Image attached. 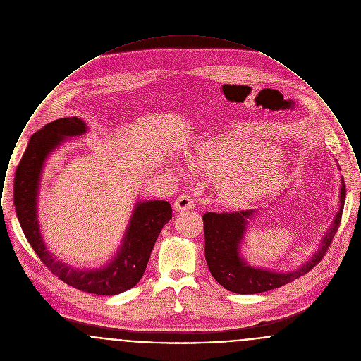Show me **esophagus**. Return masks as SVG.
Instances as JSON below:
<instances>
[{"instance_id": "esophagus-1", "label": "esophagus", "mask_w": 361, "mask_h": 361, "mask_svg": "<svg viewBox=\"0 0 361 361\" xmlns=\"http://www.w3.org/2000/svg\"><path fill=\"white\" fill-rule=\"evenodd\" d=\"M173 207H175V209H176L178 212L192 209V208H194V201H192V195H189V194H182V195H179V197L176 198Z\"/></svg>"}]
</instances>
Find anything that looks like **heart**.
<instances>
[{
	"mask_svg": "<svg viewBox=\"0 0 361 361\" xmlns=\"http://www.w3.org/2000/svg\"><path fill=\"white\" fill-rule=\"evenodd\" d=\"M272 152L267 145L240 135L205 140L188 156L189 163L208 172H223L217 189L228 205L253 201L271 189L282 175L274 157L262 163Z\"/></svg>",
	"mask_w": 361,
	"mask_h": 361,
	"instance_id": "obj_1",
	"label": "heart"
}]
</instances>
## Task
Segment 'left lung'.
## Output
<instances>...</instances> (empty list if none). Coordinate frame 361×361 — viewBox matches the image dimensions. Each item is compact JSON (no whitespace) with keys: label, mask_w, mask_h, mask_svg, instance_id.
Masks as SVG:
<instances>
[{"label":"left lung","mask_w":361,"mask_h":361,"mask_svg":"<svg viewBox=\"0 0 361 361\" xmlns=\"http://www.w3.org/2000/svg\"><path fill=\"white\" fill-rule=\"evenodd\" d=\"M345 195L346 189L342 179L339 211L330 230L320 242V246L312 255V257L297 269L288 272H274L269 269L256 268L247 264L240 257V243L247 223L256 219L257 211L246 209L240 212L223 214L207 212L202 216L205 234V260L212 276L223 288L233 293L256 294L285 286L286 283L308 274L324 257L331 240L336 237L345 205Z\"/></svg>","instance_id":"1"}]
</instances>
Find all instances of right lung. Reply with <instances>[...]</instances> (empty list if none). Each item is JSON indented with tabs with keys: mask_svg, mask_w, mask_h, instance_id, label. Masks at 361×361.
Wrapping results in <instances>:
<instances>
[{
	"mask_svg": "<svg viewBox=\"0 0 361 361\" xmlns=\"http://www.w3.org/2000/svg\"><path fill=\"white\" fill-rule=\"evenodd\" d=\"M86 131V123L73 116L51 121L32 134L15 173L13 204L25 238L53 275L78 290L114 295L134 288L141 281L154 242L172 217V208L167 201L159 200L137 202L118 255L104 268L75 269L56 260L47 249L39 230L37 214L39 179L49 154L67 137H78Z\"/></svg>",
	"mask_w": 361,
	"mask_h": 361,
	"instance_id": "obj_1",
	"label": "right lung"
}]
</instances>
